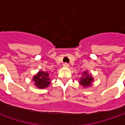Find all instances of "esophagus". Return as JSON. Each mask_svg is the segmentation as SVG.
<instances>
[{
  "mask_svg": "<svg viewBox=\"0 0 125 125\" xmlns=\"http://www.w3.org/2000/svg\"><path fill=\"white\" fill-rule=\"evenodd\" d=\"M63 67H69V64L67 63V62H65V63L63 64Z\"/></svg>",
  "mask_w": 125,
  "mask_h": 125,
  "instance_id": "esophagus-1",
  "label": "esophagus"
}]
</instances>
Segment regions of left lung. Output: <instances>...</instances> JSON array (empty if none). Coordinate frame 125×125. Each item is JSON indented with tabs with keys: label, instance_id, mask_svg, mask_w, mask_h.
I'll list each match as a JSON object with an SVG mask.
<instances>
[{
	"label": "left lung",
	"instance_id": "1",
	"mask_svg": "<svg viewBox=\"0 0 125 125\" xmlns=\"http://www.w3.org/2000/svg\"><path fill=\"white\" fill-rule=\"evenodd\" d=\"M83 74L82 76V77L80 79L79 83L82 85L83 87H89L91 85V84L93 81V78L92 77L91 75H90L88 73L87 71L84 72L83 73Z\"/></svg>",
	"mask_w": 125,
	"mask_h": 125
}]
</instances>
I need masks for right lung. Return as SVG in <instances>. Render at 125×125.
Masks as SVG:
<instances>
[{
	"mask_svg": "<svg viewBox=\"0 0 125 125\" xmlns=\"http://www.w3.org/2000/svg\"><path fill=\"white\" fill-rule=\"evenodd\" d=\"M32 80L35 81V85L38 88H45L51 83L49 74L47 72L40 71L35 76H33Z\"/></svg>",
	"mask_w": 125,
	"mask_h": 125,
	"instance_id": "obj_1",
	"label": "right lung"
}]
</instances>
